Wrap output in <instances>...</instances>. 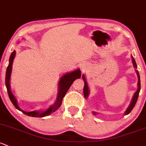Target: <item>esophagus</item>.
I'll return each instance as SVG.
<instances>
[{"mask_svg": "<svg viewBox=\"0 0 146 146\" xmlns=\"http://www.w3.org/2000/svg\"><path fill=\"white\" fill-rule=\"evenodd\" d=\"M81 68H82V70H85L86 67H85V66H84V65H82V66H81Z\"/></svg>", "mask_w": 146, "mask_h": 146, "instance_id": "34e87169", "label": "esophagus"}]
</instances>
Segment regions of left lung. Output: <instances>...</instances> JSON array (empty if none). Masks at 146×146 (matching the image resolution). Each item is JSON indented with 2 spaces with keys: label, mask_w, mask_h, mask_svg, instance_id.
<instances>
[{
  "label": "left lung",
  "mask_w": 146,
  "mask_h": 146,
  "mask_svg": "<svg viewBox=\"0 0 146 146\" xmlns=\"http://www.w3.org/2000/svg\"><path fill=\"white\" fill-rule=\"evenodd\" d=\"M131 59H132V63H133V65H134V67L135 68H137V66H136V61H135V59H134V57H133L132 56H131ZM136 74H137V76H138V79H139V82H138V90H136V92L134 93V96H133V97H132V100H131V104H130V105L129 106V107L127 108V110L125 112V115H128L129 113L132 110L133 108H134V106L136 105V101H137L138 97H139V92H140V90H141L140 76H139V72H138V70H136ZM82 79H83L84 82H85V86H84V89H83L84 96H85L86 99H87L89 96V94H90V90H89L88 85H87V80H86V78L85 77V76H82ZM93 114L95 115L96 114V113H95V112H93Z\"/></svg>",
  "instance_id": "obj_1"
}]
</instances>
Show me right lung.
Segmentation results:
<instances>
[{"label": "right lung", "mask_w": 146, "mask_h": 146, "mask_svg": "<svg viewBox=\"0 0 146 146\" xmlns=\"http://www.w3.org/2000/svg\"><path fill=\"white\" fill-rule=\"evenodd\" d=\"M15 54H16V52L14 50L12 52L11 55H10V59H9V64L7 66V70H6V74H5V85L6 88H7V93H8V96L10 97V101H12V104L15 106V108L17 110H20L23 113L28 116H31V117H45V116L49 115L52 114L54 113L55 110H56L59 107L61 106V104H62L63 98L66 95L67 92H68V89L71 86L72 83L75 81V80L78 79L81 77V71L80 69H77V70H74V71L71 72V73H68L64 75L61 78L59 82V92H58L57 98L55 103L50 106V108H47L45 111H31V112H26L21 110L17 104V99H15V96L12 93L11 90H10V76H11L12 73V64H13L14 59H15Z\"/></svg>", "instance_id": "right-lung-1"}]
</instances>
